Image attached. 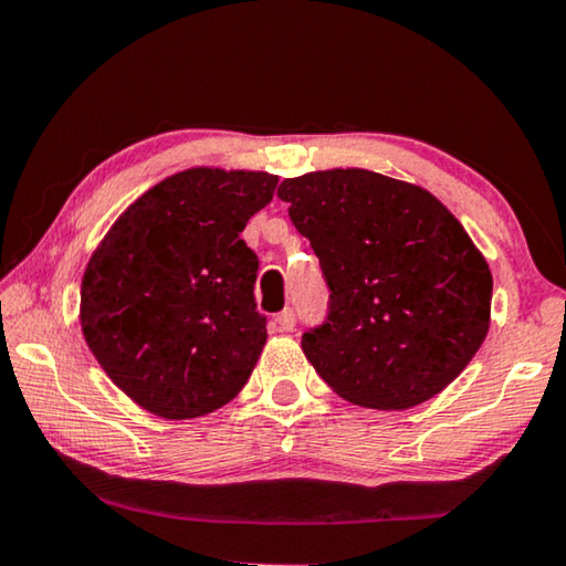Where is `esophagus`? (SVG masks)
I'll use <instances>...</instances> for the list:
<instances>
[{
  "label": "esophagus",
  "instance_id": "esophagus-1",
  "mask_svg": "<svg viewBox=\"0 0 566 566\" xmlns=\"http://www.w3.org/2000/svg\"><path fill=\"white\" fill-rule=\"evenodd\" d=\"M276 327H280L282 332H290L294 327V312L292 310H284L276 315Z\"/></svg>",
  "mask_w": 566,
  "mask_h": 566
}]
</instances>
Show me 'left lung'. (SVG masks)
I'll use <instances>...</instances> for the list:
<instances>
[{"mask_svg": "<svg viewBox=\"0 0 566 566\" xmlns=\"http://www.w3.org/2000/svg\"><path fill=\"white\" fill-rule=\"evenodd\" d=\"M276 196L310 239L329 315L302 349L339 398L406 410L473 360L491 325V269L461 221L416 184L365 168L284 178Z\"/></svg>", "mask_w": 566, "mask_h": 566, "instance_id": "1", "label": "left lung"}]
</instances>
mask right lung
<instances>
[{"mask_svg":"<svg viewBox=\"0 0 566 566\" xmlns=\"http://www.w3.org/2000/svg\"><path fill=\"white\" fill-rule=\"evenodd\" d=\"M274 174L196 166L148 188L93 251L80 327L95 360L143 410L201 418L239 396L266 345L259 259L241 231Z\"/></svg>","mask_w":566,"mask_h":566,"instance_id":"1","label":"right lung"}]
</instances>
